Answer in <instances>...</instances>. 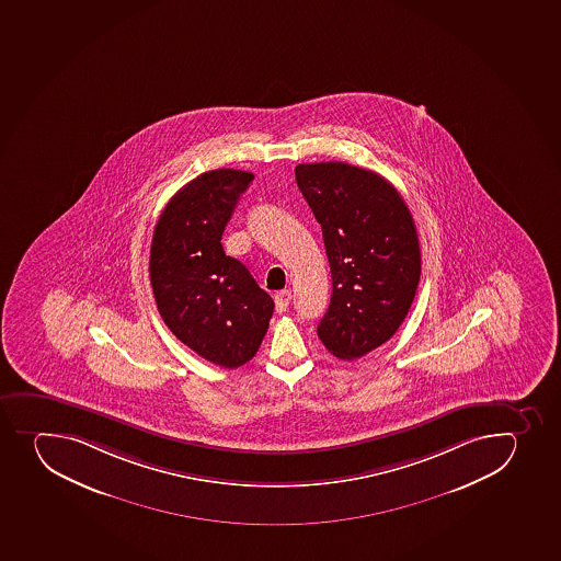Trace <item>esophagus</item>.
Returning a JSON list of instances; mask_svg holds the SVG:
<instances>
[{"label":"esophagus","instance_id":"1","mask_svg":"<svg viewBox=\"0 0 561 561\" xmlns=\"http://www.w3.org/2000/svg\"><path fill=\"white\" fill-rule=\"evenodd\" d=\"M290 290H282V293L276 294L274 296V304H276V310L278 312H285L287 310L288 304H290Z\"/></svg>","mask_w":561,"mask_h":561}]
</instances>
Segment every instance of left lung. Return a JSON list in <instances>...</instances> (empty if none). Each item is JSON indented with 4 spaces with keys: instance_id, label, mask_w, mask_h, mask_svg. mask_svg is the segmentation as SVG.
Instances as JSON below:
<instances>
[{
    "instance_id": "left-lung-1",
    "label": "left lung",
    "mask_w": 561,
    "mask_h": 561,
    "mask_svg": "<svg viewBox=\"0 0 561 561\" xmlns=\"http://www.w3.org/2000/svg\"><path fill=\"white\" fill-rule=\"evenodd\" d=\"M296 183L331 265V305L318 336L337 358H362L394 336L414 301L422 273L416 225L400 193L362 167L301 163Z\"/></svg>"
}]
</instances>
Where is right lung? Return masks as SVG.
Here are the masks:
<instances>
[{
  "mask_svg": "<svg viewBox=\"0 0 561 561\" xmlns=\"http://www.w3.org/2000/svg\"><path fill=\"white\" fill-rule=\"evenodd\" d=\"M252 180V172L234 169L194 178L167 203L150 245V283L165 325L194 353L225 368L254 358L273 318V298L221 247Z\"/></svg>",
  "mask_w": 561,
  "mask_h": 561,
  "instance_id": "right-lung-1",
  "label": "right lung"
}]
</instances>
